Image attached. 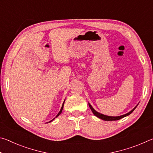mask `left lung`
<instances>
[{
	"mask_svg": "<svg viewBox=\"0 0 153 153\" xmlns=\"http://www.w3.org/2000/svg\"><path fill=\"white\" fill-rule=\"evenodd\" d=\"M137 106H138V105H137ZM137 106H136V107H135V108H134L133 109L131 110V111H129V113H128L127 114H125V115H121V116H118V117H111V116L105 115H102V114L100 113H98L97 111H96L94 109V108H92V106L89 104V107H90V109H91V111H92L93 114H94V115L95 116H97V117L101 119V120H105V121H116V120H120V119L123 118V117H126V116L129 115V114H131V113L133 112V111H134V109H135V108L137 107Z\"/></svg>",
	"mask_w": 153,
	"mask_h": 153,
	"instance_id": "1",
	"label": "left lung"
}]
</instances>
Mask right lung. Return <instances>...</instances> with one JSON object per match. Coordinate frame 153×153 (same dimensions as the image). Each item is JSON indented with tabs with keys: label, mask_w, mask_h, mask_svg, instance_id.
I'll list each match as a JSON object with an SVG mask.
<instances>
[{
	"label": "right lung",
	"mask_w": 153,
	"mask_h": 153,
	"mask_svg": "<svg viewBox=\"0 0 153 153\" xmlns=\"http://www.w3.org/2000/svg\"><path fill=\"white\" fill-rule=\"evenodd\" d=\"M64 102H65V100H64V102H63V105H62V107H61V110H60V111H59V113L57 114V115H56L55 117H58V116H59V115H60V114L61 113V112H62V111H63V105H64ZM55 120V118H54L53 120ZM53 120H51V121H49V122H51V121H53Z\"/></svg>",
	"instance_id": "right-lung-1"
}]
</instances>
